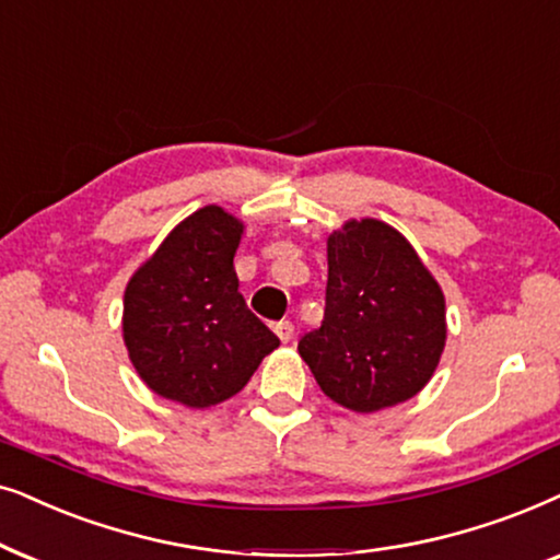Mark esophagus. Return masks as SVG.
Segmentation results:
<instances>
[{"mask_svg":"<svg viewBox=\"0 0 560 560\" xmlns=\"http://www.w3.org/2000/svg\"><path fill=\"white\" fill-rule=\"evenodd\" d=\"M273 332L279 335L281 342H289V340L294 338V325L289 323V319H281V323L273 325Z\"/></svg>","mask_w":560,"mask_h":560,"instance_id":"1","label":"esophagus"}]
</instances>
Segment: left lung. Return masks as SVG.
<instances>
[{"label": "left lung", "mask_w": 560, "mask_h": 560, "mask_svg": "<svg viewBox=\"0 0 560 560\" xmlns=\"http://www.w3.org/2000/svg\"><path fill=\"white\" fill-rule=\"evenodd\" d=\"M443 346V292L412 245L378 220L332 233L323 325L296 346L319 389L353 412L399 405L430 382Z\"/></svg>", "instance_id": "obj_1"}]
</instances>
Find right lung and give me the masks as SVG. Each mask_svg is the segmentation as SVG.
Masks as SVG:
<instances>
[{"label":"right lung","mask_w":560,"mask_h":560,"mask_svg":"<svg viewBox=\"0 0 560 560\" xmlns=\"http://www.w3.org/2000/svg\"><path fill=\"white\" fill-rule=\"evenodd\" d=\"M243 225L202 207L125 289L122 332L140 378L161 397L210 407L243 389L279 338L237 292Z\"/></svg>","instance_id":"obj_1"}]
</instances>
